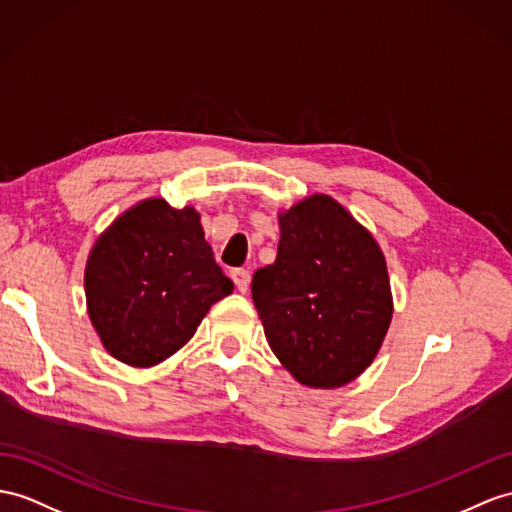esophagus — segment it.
Returning <instances> with one entry per match:
<instances>
[{"label":"esophagus","instance_id":"esophagus-1","mask_svg":"<svg viewBox=\"0 0 512 512\" xmlns=\"http://www.w3.org/2000/svg\"><path fill=\"white\" fill-rule=\"evenodd\" d=\"M232 280L236 284V289L241 293H247L249 289V271L247 269H232Z\"/></svg>","mask_w":512,"mask_h":512}]
</instances>
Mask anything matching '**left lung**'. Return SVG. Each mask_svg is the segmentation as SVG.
Wrapping results in <instances>:
<instances>
[{
    "instance_id": "1",
    "label": "left lung",
    "mask_w": 512,
    "mask_h": 512,
    "mask_svg": "<svg viewBox=\"0 0 512 512\" xmlns=\"http://www.w3.org/2000/svg\"><path fill=\"white\" fill-rule=\"evenodd\" d=\"M276 263L252 297L267 343L308 389H339L378 356L393 319L386 260L373 234L334 197L315 193L278 213Z\"/></svg>"
}]
</instances>
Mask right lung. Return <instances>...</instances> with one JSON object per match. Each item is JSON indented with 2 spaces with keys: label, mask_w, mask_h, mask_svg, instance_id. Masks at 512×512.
Instances as JSON below:
<instances>
[{
  "label": "right lung",
  "mask_w": 512,
  "mask_h": 512,
  "mask_svg": "<svg viewBox=\"0 0 512 512\" xmlns=\"http://www.w3.org/2000/svg\"><path fill=\"white\" fill-rule=\"evenodd\" d=\"M234 284L193 206L147 197L97 236L86 258L89 319L110 356L147 369L176 354Z\"/></svg>",
  "instance_id": "add662e5"
}]
</instances>
